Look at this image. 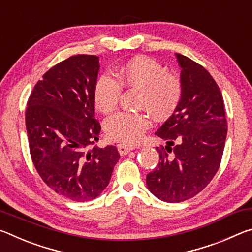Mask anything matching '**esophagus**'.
Wrapping results in <instances>:
<instances>
[{
    "mask_svg": "<svg viewBox=\"0 0 252 252\" xmlns=\"http://www.w3.org/2000/svg\"><path fill=\"white\" fill-rule=\"evenodd\" d=\"M136 147L132 146V144H119L118 146V151L121 156H125L126 153H129L130 151L134 150Z\"/></svg>",
    "mask_w": 252,
    "mask_h": 252,
    "instance_id": "esophagus-1",
    "label": "esophagus"
}]
</instances>
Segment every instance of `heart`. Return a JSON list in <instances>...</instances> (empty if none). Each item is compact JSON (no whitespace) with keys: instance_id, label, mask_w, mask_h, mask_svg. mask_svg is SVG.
<instances>
[{"instance_id":"heart-1","label":"heart","mask_w":252,"mask_h":252,"mask_svg":"<svg viewBox=\"0 0 252 252\" xmlns=\"http://www.w3.org/2000/svg\"><path fill=\"white\" fill-rule=\"evenodd\" d=\"M116 81L108 75L97 79L93 99L102 113L117 109L121 88L140 91L139 108L147 110L156 120L172 116L180 103L182 83L178 75L168 73L165 67L155 59L134 57L119 67ZM150 118L144 113L121 112L105 122V132L110 139L121 143H134L142 138Z\"/></svg>"}]
</instances>
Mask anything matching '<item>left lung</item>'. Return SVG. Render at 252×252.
<instances>
[{"label":"left lung","mask_w":252,"mask_h":252,"mask_svg":"<svg viewBox=\"0 0 252 252\" xmlns=\"http://www.w3.org/2000/svg\"><path fill=\"white\" fill-rule=\"evenodd\" d=\"M181 67L182 96L178 108L156 132L165 146L147 174L148 189L165 202H181L206 188L220 167L227 120L223 97L211 74L197 62L176 53Z\"/></svg>","instance_id":"1"}]
</instances>
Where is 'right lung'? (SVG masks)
Instances as JSON below:
<instances>
[{"label": "right lung", "mask_w": 252, "mask_h": 252, "mask_svg": "<svg viewBox=\"0 0 252 252\" xmlns=\"http://www.w3.org/2000/svg\"><path fill=\"white\" fill-rule=\"evenodd\" d=\"M99 69L96 55L58 63L35 84L25 112L37 173L55 192L78 202L99 197L120 159L114 146L87 150L101 131L93 99Z\"/></svg>", "instance_id": "obj_1"}]
</instances>
